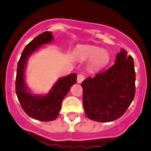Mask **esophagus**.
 <instances>
[{
    "label": "esophagus",
    "mask_w": 151,
    "mask_h": 151,
    "mask_svg": "<svg viewBox=\"0 0 151 151\" xmlns=\"http://www.w3.org/2000/svg\"><path fill=\"white\" fill-rule=\"evenodd\" d=\"M84 80V76L81 74H79L77 77V82L78 83H81L83 82V81Z\"/></svg>",
    "instance_id": "esophagus-1"
}]
</instances>
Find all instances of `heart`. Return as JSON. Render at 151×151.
Returning <instances> with one entry per match:
<instances>
[{"instance_id":"b5f03b06","label":"heart","mask_w":151,"mask_h":151,"mask_svg":"<svg viewBox=\"0 0 151 151\" xmlns=\"http://www.w3.org/2000/svg\"><path fill=\"white\" fill-rule=\"evenodd\" d=\"M74 55L80 60H90V66L95 70L105 67L110 60L108 52L94 46H78L74 50Z\"/></svg>"}]
</instances>
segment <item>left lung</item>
Instances as JSON below:
<instances>
[{"label": "left lung", "instance_id": "left-lung-1", "mask_svg": "<svg viewBox=\"0 0 151 151\" xmlns=\"http://www.w3.org/2000/svg\"><path fill=\"white\" fill-rule=\"evenodd\" d=\"M135 75L133 58L122 49L109 69L85 79L81 86L87 117L110 122L122 116L134 97Z\"/></svg>", "mask_w": 151, "mask_h": 151}]
</instances>
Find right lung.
<instances>
[{"instance_id":"right-lung-1","label":"right lung","mask_w":151,"mask_h":151,"mask_svg":"<svg viewBox=\"0 0 151 151\" xmlns=\"http://www.w3.org/2000/svg\"><path fill=\"white\" fill-rule=\"evenodd\" d=\"M53 40L54 36L50 32H44L35 37L23 50L17 70L15 88L19 102L26 114L41 122H51L58 117L63 99L77 81L76 73L60 78L44 95L32 94L27 87L25 70L29 57L43 45L50 43Z\"/></svg>"}]
</instances>
